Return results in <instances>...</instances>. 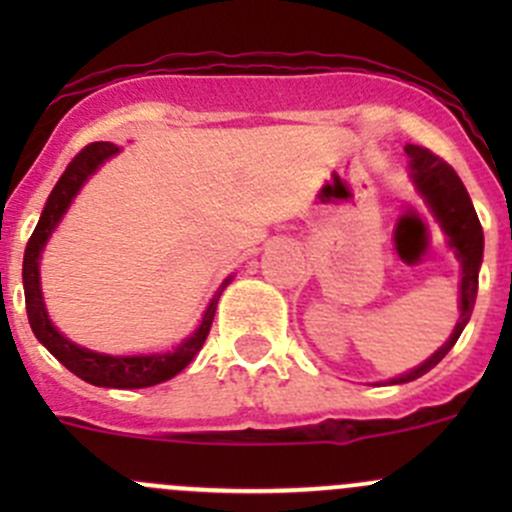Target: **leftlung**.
<instances>
[{
    "label": "left lung",
    "mask_w": 512,
    "mask_h": 512,
    "mask_svg": "<svg viewBox=\"0 0 512 512\" xmlns=\"http://www.w3.org/2000/svg\"><path fill=\"white\" fill-rule=\"evenodd\" d=\"M406 153L411 158V175H414L418 193L426 198L428 208L433 210L436 220L446 230L451 247L456 250L458 260H461V317H458V324L451 337H448V342L431 359L423 361L418 369L409 371V374L391 379V384H406V381L418 379L451 352L453 344L461 337L463 327L471 319L478 294V270L480 262H483V227L478 223L468 190L463 188L456 170L423 146H406Z\"/></svg>",
    "instance_id": "1"
}]
</instances>
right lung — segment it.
Instances as JSON below:
<instances>
[{"instance_id": "1", "label": "right lung", "mask_w": 512, "mask_h": 512, "mask_svg": "<svg viewBox=\"0 0 512 512\" xmlns=\"http://www.w3.org/2000/svg\"><path fill=\"white\" fill-rule=\"evenodd\" d=\"M118 146L108 141L89 143L86 148H81L76 153L74 160L66 165L64 175L59 178V183L51 190L49 200H46V208L41 213L39 223H36L32 237L27 242V250H24V267H22V280H24V299H27V317L32 324V332L36 334L41 344L49 349L71 374H76L79 379L89 381L94 386H108V389H146V386H156L160 381L173 379L178 371H183L185 366L193 361V356L203 349L205 339H208L210 327H213L215 309H218V299L223 287L230 280L223 282V287L215 292V297L210 299V307L205 309L203 322L195 329L193 337L185 339L175 352L168 354H148V356H108V354H96L89 352L84 347H76L74 342L61 337L56 332L54 324L49 322V314L44 309V297H41L39 287V257L44 250L46 240H49L51 230L61 220V215L66 213V208L71 205L74 195L79 193L81 185L86 183L91 173L103 163L106 158L116 156Z\"/></svg>"}]
</instances>
